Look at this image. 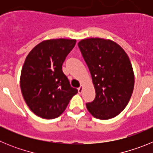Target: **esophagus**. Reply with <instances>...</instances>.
<instances>
[{
  "label": "esophagus",
  "instance_id": "obj_1",
  "mask_svg": "<svg viewBox=\"0 0 153 153\" xmlns=\"http://www.w3.org/2000/svg\"><path fill=\"white\" fill-rule=\"evenodd\" d=\"M83 86H80L78 88V92H79V93H81L82 92H83Z\"/></svg>",
  "mask_w": 153,
  "mask_h": 153
}]
</instances>
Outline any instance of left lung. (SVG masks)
Segmentation results:
<instances>
[{
  "label": "left lung",
  "instance_id": "1",
  "mask_svg": "<svg viewBox=\"0 0 153 153\" xmlns=\"http://www.w3.org/2000/svg\"><path fill=\"white\" fill-rule=\"evenodd\" d=\"M94 85L96 97L86 108L93 117L109 120L127 106L134 88V73L126 53L117 43L88 38L78 43Z\"/></svg>",
  "mask_w": 153,
  "mask_h": 153
}]
</instances>
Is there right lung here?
Segmentation results:
<instances>
[{
    "label": "right lung",
    "instance_id": "right-lung-1",
    "mask_svg": "<svg viewBox=\"0 0 153 153\" xmlns=\"http://www.w3.org/2000/svg\"><path fill=\"white\" fill-rule=\"evenodd\" d=\"M76 40L52 39L42 41L26 57L21 74L23 97L30 109L44 119H54L64 112L78 93L70 86L62 65Z\"/></svg>",
    "mask_w": 153,
    "mask_h": 153
}]
</instances>
